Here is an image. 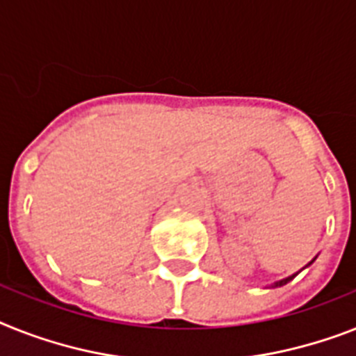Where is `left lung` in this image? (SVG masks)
<instances>
[{"label":"left lung","mask_w":356,"mask_h":356,"mask_svg":"<svg viewBox=\"0 0 356 356\" xmlns=\"http://www.w3.org/2000/svg\"><path fill=\"white\" fill-rule=\"evenodd\" d=\"M309 264H311V262H309ZM295 277H296V275H291V277L284 278V280H280V282H275V286H273V287H280V286H286L287 282H291V280H293V278H295Z\"/></svg>","instance_id":"1"}]
</instances>
